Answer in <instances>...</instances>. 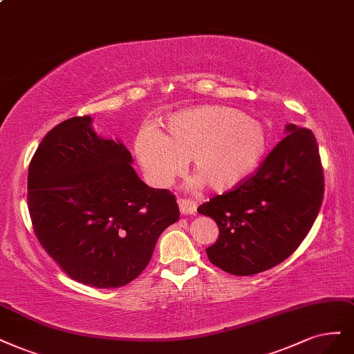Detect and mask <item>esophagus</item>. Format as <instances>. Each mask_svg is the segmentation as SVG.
<instances>
[{
    "instance_id": "1",
    "label": "esophagus",
    "mask_w": 354,
    "mask_h": 354,
    "mask_svg": "<svg viewBox=\"0 0 354 354\" xmlns=\"http://www.w3.org/2000/svg\"><path fill=\"white\" fill-rule=\"evenodd\" d=\"M180 212L185 215H194L198 211V203L190 199H178Z\"/></svg>"
}]
</instances>
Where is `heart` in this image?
Segmentation results:
<instances>
[{
  "mask_svg": "<svg viewBox=\"0 0 354 354\" xmlns=\"http://www.w3.org/2000/svg\"><path fill=\"white\" fill-rule=\"evenodd\" d=\"M266 133L258 120L236 108L208 105L186 109L167 121V133L152 126L139 130L133 143L136 160L153 186L168 187L192 160L196 187L233 189L259 165Z\"/></svg>",
  "mask_w": 354,
  "mask_h": 354,
  "instance_id": "heart-1",
  "label": "heart"
}]
</instances>
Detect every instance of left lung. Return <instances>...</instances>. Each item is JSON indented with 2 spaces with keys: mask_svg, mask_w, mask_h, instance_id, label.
<instances>
[{
  "mask_svg": "<svg viewBox=\"0 0 354 354\" xmlns=\"http://www.w3.org/2000/svg\"><path fill=\"white\" fill-rule=\"evenodd\" d=\"M324 199V169L313 133L296 124L250 177L202 203L218 240L206 249L215 266L253 275L281 263L308 236Z\"/></svg>",
  "mask_w": 354,
  "mask_h": 354,
  "instance_id": "1",
  "label": "left lung"
}]
</instances>
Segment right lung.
<instances>
[{"instance_id": "obj_1", "label": "right lung", "mask_w": 354, "mask_h": 354, "mask_svg": "<svg viewBox=\"0 0 354 354\" xmlns=\"http://www.w3.org/2000/svg\"><path fill=\"white\" fill-rule=\"evenodd\" d=\"M89 115L46 133L28 174L32 225L46 253L68 277L115 288L148 266L178 205L167 189H152L131 167L120 140L102 139Z\"/></svg>"}]
</instances>
